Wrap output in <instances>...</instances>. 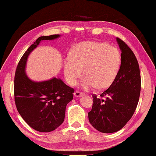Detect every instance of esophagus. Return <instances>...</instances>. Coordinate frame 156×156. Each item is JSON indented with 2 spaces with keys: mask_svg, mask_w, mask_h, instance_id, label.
I'll list each match as a JSON object with an SVG mask.
<instances>
[{
  "mask_svg": "<svg viewBox=\"0 0 156 156\" xmlns=\"http://www.w3.org/2000/svg\"><path fill=\"white\" fill-rule=\"evenodd\" d=\"M83 95V93L79 92L78 90H76L75 92L74 93V96L75 97H81Z\"/></svg>",
  "mask_w": 156,
  "mask_h": 156,
  "instance_id": "esophagus-1",
  "label": "esophagus"
}]
</instances>
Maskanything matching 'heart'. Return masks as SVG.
<instances>
[{"instance_id": "heart-1", "label": "heart", "mask_w": 156, "mask_h": 156, "mask_svg": "<svg viewBox=\"0 0 156 156\" xmlns=\"http://www.w3.org/2000/svg\"><path fill=\"white\" fill-rule=\"evenodd\" d=\"M120 63L121 54L117 48L107 43L85 41L72 48L64 62V75L69 85H75L84 69L83 89H105L115 81Z\"/></svg>"}]
</instances>
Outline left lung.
Segmentation results:
<instances>
[{
  "label": "left lung",
  "mask_w": 156,
  "mask_h": 156,
  "mask_svg": "<svg viewBox=\"0 0 156 156\" xmlns=\"http://www.w3.org/2000/svg\"><path fill=\"white\" fill-rule=\"evenodd\" d=\"M121 49V64L116 77L99 97L93 94L92 109L88 113L91 125L102 133L122 128L132 118L138 103L141 77L138 60L123 40L116 37Z\"/></svg>",
  "instance_id": "left-lung-1"
}]
</instances>
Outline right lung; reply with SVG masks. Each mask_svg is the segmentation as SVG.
<instances>
[{"instance_id":"right-lung-1","label":"right lung","mask_w":156,"mask_h":156,"mask_svg":"<svg viewBox=\"0 0 156 156\" xmlns=\"http://www.w3.org/2000/svg\"><path fill=\"white\" fill-rule=\"evenodd\" d=\"M59 34L41 36L26 51L18 62L14 76V101L25 122L34 130L49 132L63 122L67 103L73 99L74 89L55 77L49 81L34 82L27 77L25 67L28 57L41 41L51 40Z\"/></svg>"}]
</instances>
